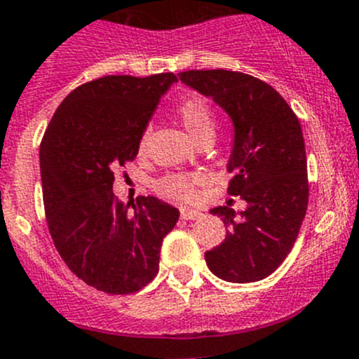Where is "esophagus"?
Instances as JSON below:
<instances>
[{"label":"esophagus","instance_id":"esophagus-1","mask_svg":"<svg viewBox=\"0 0 359 359\" xmlns=\"http://www.w3.org/2000/svg\"><path fill=\"white\" fill-rule=\"evenodd\" d=\"M180 217H182L184 221H194V219L201 217V212L194 210V208H180Z\"/></svg>","mask_w":359,"mask_h":359}]
</instances>
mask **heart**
Instances as JSON below:
<instances>
[{
  "mask_svg": "<svg viewBox=\"0 0 359 359\" xmlns=\"http://www.w3.org/2000/svg\"><path fill=\"white\" fill-rule=\"evenodd\" d=\"M179 119L187 133L196 142L203 138H212L215 133V117L210 105L201 98H189L179 107ZM149 131H145L140 140V149L147 144ZM200 182V175H182V173H173V175L163 177L158 182L159 193L168 198L177 200H191L194 196V186Z\"/></svg>",
  "mask_w": 359,
  "mask_h": 359,
  "instance_id": "obj_1",
  "label": "heart"
}]
</instances>
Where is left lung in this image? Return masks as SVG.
I'll use <instances>...</instances> for the list:
<instances>
[{
    "label": "left lung",
    "instance_id": "8db88e82",
    "mask_svg": "<svg viewBox=\"0 0 359 359\" xmlns=\"http://www.w3.org/2000/svg\"><path fill=\"white\" fill-rule=\"evenodd\" d=\"M180 82L214 100L233 124L228 194L247 201L235 214H210L228 226L221 245L205 252L214 276L256 283L276 272L297 242L309 203L307 156L298 117L266 82L229 69H189Z\"/></svg>",
    "mask_w": 359,
    "mask_h": 359
}]
</instances>
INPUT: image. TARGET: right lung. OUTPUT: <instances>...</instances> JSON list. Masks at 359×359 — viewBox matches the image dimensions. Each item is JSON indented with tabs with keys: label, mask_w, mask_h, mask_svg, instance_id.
I'll return each instance as SVG.
<instances>
[{
	"label": "right lung",
	"mask_w": 359,
	"mask_h": 359,
	"mask_svg": "<svg viewBox=\"0 0 359 359\" xmlns=\"http://www.w3.org/2000/svg\"><path fill=\"white\" fill-rule=\"evenodd\" d=\"M173 73L109 75L82 83L55 110L40 145L45 215L54 245L79 279L130 294L159 270L163 238L179 210L154 196H114L116 166L133 161Z\"/></svg>",
	"instance_id": "add662e5"
}]
</instances>
